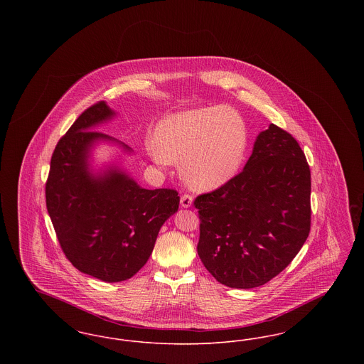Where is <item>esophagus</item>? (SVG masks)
<instances>
[{
    "mask_svg": "<svg viewBox=\"0 0 364 364\" xmlns=\"http://www.w3.org/2000/svg\"><path fill=\"white\" fill-rule=\"evenodd\" d=\"M192 202H193V199H192L191 195H183L181 199H180V205H181V208H191Z\"/></svg>",
    "mask_w": 364,
    "mask_h": 364,
    "instance_id": "esophagus-1",
    "label": "esophagus"
}]
</instances>
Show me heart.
<instances>
[{
    "instance_id": "1",
    "label": "heart",
    "mask_w": 364,
    "mask_h": 364,
    "mask_svg": "<svg viewBox=\"0 0 364 364\" xmlns=\"http://www.w3.org/2000/svg\"><path fill=\"white\" fill-rule=\"evenodd\" d=\"M247 125L239 112L210 106L176 113L161 122L151 156L156 165L180 162L184 183L208 192L228 184L239 172L247 150Z\"/></svg>"
}]
</instances>
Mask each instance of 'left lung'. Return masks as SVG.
Returning <instances> with one entry per match:
<instances>
[{
    "label": "left lung",
    "instance_id": "1",
    "mask_svg": "<svg viewBox=\"0 0 364 364\" xmlns=\"http://www.w3.org/2000/svg\"><path fill=\"white\" fill-rule=\"evenodd\" d=\"M311 174L296 139L270 124L242 173L193 202L198 255L230 288H257L279 274L310 233Z\"/></svg>",
    "mask_w": 364,
    "mask_h": 364
}]
</instances>
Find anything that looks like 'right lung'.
Instances as JSON below:
<instances>
[{
    "label": "right lung",
    "mask_w": 364,
    "mask_h": 364,
    "mask_svg": "<svg viewBox=\"0 0 364 364\" xmlns=\"http://www.w3.org/2000/svg\"><path fill=\"white\" fill-rule=\"evenodd\" d=\"M116 114L105 101L85 110L57 143L46 181V208L65 257L79 272L105 282L138 273L180 203L177 191L140 187L120 161L92 165L102 143L117 146L122 154L134 151L94 131Z\"/></svg>",
    "instance_id": "right-lung-1"
}]
</instances>
